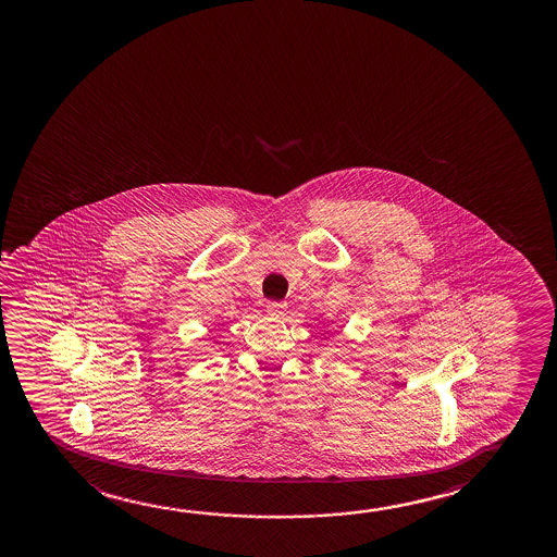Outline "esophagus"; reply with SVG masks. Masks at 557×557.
Listing matches in <instances>:
<instances>
[{
	"mask_svg": "<svg viewBox=\"0 0 557 557\" xmlns=\"http://www.w3.org/2000/svg\"><path fill=\"white\" fill-rule=\"evenodd\" d=\"M285 308H287V305L282 302V300H268L267 302L268 312L274 313V315H277V313H283Z\"/></svg>",
	"mask_w": 557,
	"mask_h": 557,
	"instance_id": "obj_1",
	"label": "esophagus"
}]
</instances>
